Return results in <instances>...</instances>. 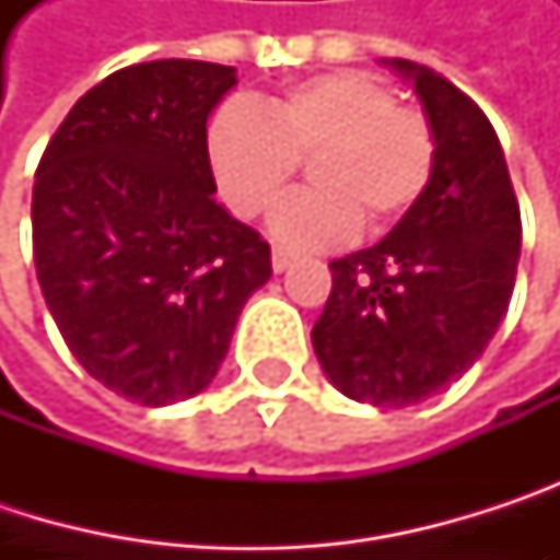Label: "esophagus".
<instances>
[{
	"mask_svg": "<svg viewBox=\"0 0 560 560\" xmlns=\"http://www.w3.org/2000/svg\"><path fill=\"white\" fill-rule=\"evenodd\" d=\"M291 262H294V256H291L288 249H279V246L272 249V269H276V272H284Z\"/></svg>",
	"mask_w": 560,
	"mask_h": 560,
	"instance_id": "34e87169",
	"label": "esophagus"
}]
</instances>
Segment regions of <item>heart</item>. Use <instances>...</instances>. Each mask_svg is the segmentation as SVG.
<instances>
[{
	"mask_svg": "<svg viewBox=\"0 0 560 560\" xmlns=\"http://www.w3.org/2000/svg\"><path fill=\"white\" fill-rule=\"evenodd\" d=\"M226 203L256 220L269 213L311 162V190L288 197L272 233L294 249L347 243L395 226L428 190L438 136L418 106L366 70H334L291 83L256 106L230 103L207 132Z\"/></svg>",
	"mask_w": 560,
	"mask_h": 560,
	"instance_id": "b5f03b06",
	"label": "heart"
}]
</instances>
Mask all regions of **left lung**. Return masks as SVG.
I'll list each match as a JSON object with an SVG mask.
<instances>
[{
	"label": "left lung",
	"mask_w": 560,
	"mask_h": 560,
	"mask_svg": "<svg viewBox=\"0 0 560 560\" xmlns=\"http://www.w3.org/2000/svg\"><path fill=\"white\" fill-rule=\"evenodd\" d=\"M434 126L424 197L386 240L330 262L311 330L327 380L357 401L405 408L460 380L503 320L522 220L497 129L447 77L392 60Z\"/></svg>",
	"instance_id": "8db88e82"
}]
</instances>
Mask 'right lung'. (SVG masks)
Instances as JSON below:
<instances>
[{
    "label": "right lung",
    "instance_id": "obj_1",
    "mask_svg": "<svg viewBox=\"0 0 560 560\" xmlns=\"http://www.w3.org/2000/svg\"><path fill=\"white\" fill-rule=\"evenodd\" d=\"M236 70L149 60L86 90L32 190L38 284L77 363L159 408L217 376L269 243L213 200L207 116Z\"/></svg>",
    "mask_w": 560,
    "mask_h": 560
}]
</instances>
